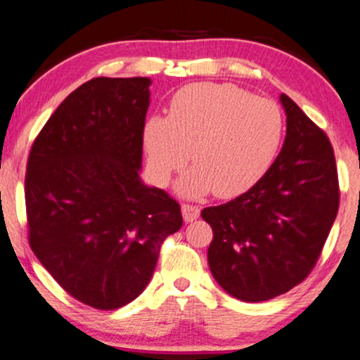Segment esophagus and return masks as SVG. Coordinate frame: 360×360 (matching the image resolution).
Returning a JSON list of instances; mask_svg holds the SVG:
<instances>
[{
    "label": "esophagus",
    "instance_id": "1",
    "mask_svg": "<svg viewBox=\"0 0 360 360\" xmlns=\"http://www.w3.org/2000/svg\"><path fill=\"white\" fill-rule=\"evenodd\" d=\"M182 208V217H184V221L186 223H191V221H195V219L200 217V208L197 205H191V203H184V205L181 207Z\"/></svg>",
    "mask_w": 360,
    "mask_h": 360
}]
</instances>
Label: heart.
Here are the masks:
<instances>
[{
    "label": "heart",
    "instance_id": "b5f03b06",
    "mask_svg": "<svg viewBox=\"0 0 360 360\" xmlns=\"http://www.w3.org/2000/svg\"><path fill=\"white\" fill-rule=\"evenodd\" d=\"M283 116L266 98L229 84H191L169 101L168 117H152L143 127V147L152 178L166 184L191 158L195 163L181 181L182 194L213 189L223 198L257 184L276 158Z\"/></svg>",
    "mask_w": 360,
    "mask_h": 360
}]
</instances>
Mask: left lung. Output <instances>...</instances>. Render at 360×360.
Instances as JSON below:
<instances>
[{
	"instance_id": "8db88e82",
	"label": "left lung",
	"mask_w": 360,
	"mask_h": 360,
	"mask_svg": "<svg viewBox=\"0 0 360 360\" xmlns=\"http://www.w3.org/2000/svg\"><path fill=\"white\" fill-rule=\"evenodd\" d=\"M280 100L286 139L270 169L245 194L202 210L213 229L212 275L244 302L273 299L302 283L340 208L330 139L288 95Z\"/></svg>"
}]
</instances>
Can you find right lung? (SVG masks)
I'll return each instance as SVG.
<instances>
[{"instance_id": "right-lung-1", "label": "right lung", "mask_w": 360, "mask_h": 360, "mask_svg": "<svg viewBox=\"0 0 360 360\" xmlns=\"http://www.w3.org/2000/svg\"><path fill=\"white\" fill-rule=\"evenodd\" d=\"M147 77H95L58 106L32 143L25 173L29 244L85 305L120 309L153 275L179 203L143 186Z\"/></svg>"}]
</instances>
